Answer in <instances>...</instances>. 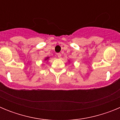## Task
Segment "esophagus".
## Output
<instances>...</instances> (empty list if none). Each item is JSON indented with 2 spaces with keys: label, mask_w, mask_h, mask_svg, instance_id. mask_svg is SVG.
Listing matches in <instances>:
<instances>
[{
  "label": "esophagus",
  "mask_w": 120,
  "mask_h": 120,
  "mask_svg": "<svg viewBox=\"0 0 120 120\" xmlns=\"http://www.w3.org/2000/svg\"><path fill=\"white\" fill-rule=\"evenodd\" d=\"M57 56H58V58H61V54L60 53H57Z\"/></svg>",
  "instance_id": "34e87169"
}]
</instances>
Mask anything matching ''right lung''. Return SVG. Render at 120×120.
<instances>
[{"instance_id": "add662e5", "label": "right lung", "mask_w": 120, "mask_h": 120, "mask_svg": "<svg viewBox=\"0 0 120 120\" xmlns=\"http://www.w3.org/2000/svg\"><path fill=\"white\" fill-rule=\"evenodd\" d=\"M48 59V58H46V59H45V60H46V59Z\"/></svg>"}]
</instances>
